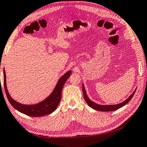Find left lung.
Returning a JSON list of instances; mask_svg holds the SVG:
<instances>
[{
  "mask_svg": "<svg viewBox=\"0 0 147 147\" xmlns=\"http://www.w3.org/2000/svg\"><path fill=\"white\" fill-rule=\"evenodd\" d=\"M83 95H84V99L86 102V103L88 104L90 107L92 108V109L94 110H96L97 111H101V112H112L114 111V110H116L117 109H120V108L123 107L125 106V105H127L128 102H129L131 99L132 98L134 95L135 92L136 91V89L134 91L133 93L130 95V96L128 97V98L122 102H120L119 104L116 105H99L96 103V102L92 101V100L90 99L89 97H88L86 92L85 88H84V86L83 83Z\"/></svg>",
  "mask_w": 147,
  "mask_h": 147,
  "instance_id": "obj_1",
  "label": "left lung"
}]
</instances>
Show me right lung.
Segmentation results:
<instances>
[{
  "instance_id": "right-lung-1",
  "label": "right lung",
  "mask_w": 147,
  "mask_h": 147,
  "mask_svg": "<svg viewBox=\"0 0 147 147\" xmlns=\"http://www.w3.org/2000/svg\"><path fill=\"white\" fill-rule=\"evenodd\" d=\"M71 71L69 70L59 78L56 86L51 93L43 101L35 105H24L17 102L10 96L6 86V76L4 69V85L5 92L10 104L14 109L25 115L31 117H41L50 114L56 110L61 99L62 90L67 79L71 75Z\"/></svg>"
}]
</instances>
